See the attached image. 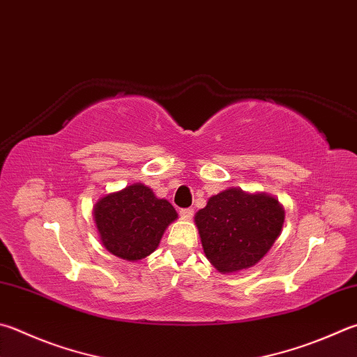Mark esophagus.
<instances>
[{"label": "esophagus", "mask_w": 357, "mask_h": 357, "mask_svg": "<svg viewBox=\"0 0 357 357\" xmlns=\"http://www.w3.org/2000/svg\"><path fill=\"white\" fill-rule=\"evenodd\" d=\"M179 215L184 218H192L193 217V209L192 207H184V209H179Z\"/></svg>", "instance_id": "1"}]
</instances>
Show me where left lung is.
Wrapping results in <instances>:
<instances>
[{
	"label": "left lung",
	"mask_w": 357,
	"mask_h": 357,
	"mask_svg": "<svg viewBox=\"0 0 357 357\" xmlns=\"http://www.w3.org/2000/svg\"><path fill=\"white\" fill-rule=\"evenodd\" d=\"M206 257L223 273L252 267L280 236L284 211L275 198L237 189L220 192L197 212Z\"/></svg>",
	"instance_id": "obj_1"
}]
</instances>
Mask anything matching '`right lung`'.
<instances>
[{
    "label": "right lung",
    "mask_w": 357,
    "mask_h": 357,
    "mask_svg": "<svg viewBox=\"0 0 357 357\" xmlns=\"http://www.w3.org/2000/svg\"><path fill=\"white\" fill-rule=\"evenodd\" d=\"M178 213L144 184L128 185L95 204V223L102 245L126 261H139L158 248L162 234Z\"/></svg>",
    "instance_id": "add662e5"
}]
</instances>
